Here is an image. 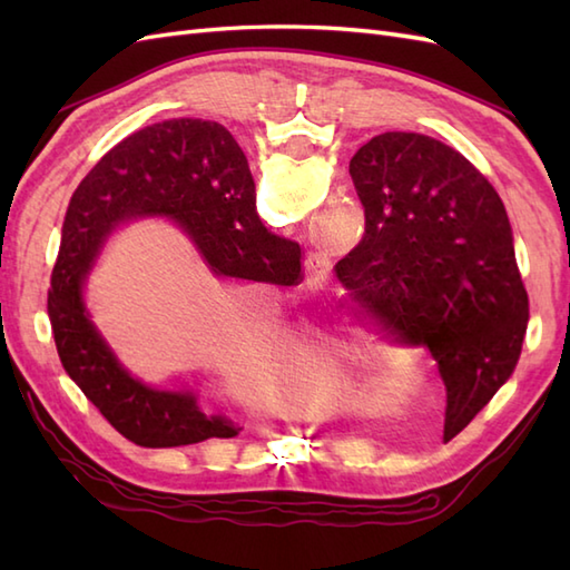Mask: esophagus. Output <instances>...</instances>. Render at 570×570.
I'll list each match as a JSON object with an SVG mask.
<instances>
[{
	"instance_id": "esophagus-1",
	"label": "esophagus",
	"mask_w": 570,
	"mask_h": 570,
	"mask_svg": "<svg viewBox=\"0 0 570 570\" xmlns=\"http://www.w3.org/2000/svg\"><path fill=\"white\" fill-rule=\"evenodd\" d=\"M308 262H311V264H313V262H316V264H318V266H321V264H323V262H321V257H316V254H313V257H311V259H308Z\"/></svg>"
}]
</instances>
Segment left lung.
<instances>
[{"label":"left lung","instance_id":"8db88e82","mask_svg":"<svg viewBox=\"0 0 570 570\" xmlns=\"http://www.w3.org/2000/svg\"><path fill=\"white\" fill-rule=\"evenodd\" d=\"M350 176L365 235L335 274L392 337L431 350L451 441L522 355L529 296L510 217L463 154L416 131L372 137L350 159Z\"/></svg>","mask_w":570,"mask_h":570}]
</instances>
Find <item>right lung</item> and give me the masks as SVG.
<instances>
[{"label": "right lung", "instance_id": "add662e5", "mask_svg": "<svg viewBox=\"0 0 570 570\" xmlns=\"http://www.w3.org/2000/svg\"><path fill=\"white\" fill-rule=\"evenodd\" d=\"M141 217H168L217 278L294 286L304 278L298 242L262 225L247 156L210 119H164L135 131L92 166L70 198L48 288V318L70 380L137 445L233 439L242 429L205 414L196 392L159 390L135 377L85 306L107 237Z\"/></svg>", "mask_w": 570, "mask_h": 570}]
</instances>
